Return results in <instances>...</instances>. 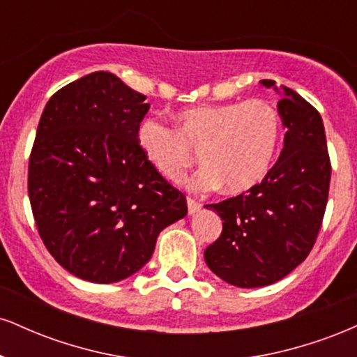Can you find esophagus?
<instances>
[{"instance_id":"34e87169","label":"esophagus","mask_w":357,"mask_h":357,"mask_svg":"<svg viewBox=\"0 0 357 357\" xmlns=\"http://www.w3.org/2000/svg\"><path fill=\"white\" fill-rule=\"evenodd\" d=\"M186 204H188V213H190V215H195V213H198L199 210H202V204L192 198H188Z\"/></svg>"}]
</instances>
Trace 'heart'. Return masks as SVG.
Instances as JSON below:
<instances>
[{
    "mask_svg": "<svg viewBox=\"0 0 357 357\" xmlns=\"http://www.w3.org/2000/svg\"><path fill=\"white\" fill-rule=\"evenodd\" d=\"M176 129L155 119L137 127V146L166 179L178 181L202 154L206 167L191 188L241 195L268 174L280 142L282 122L264 100L198 105L176 114Z\"/></svg>",
    "mask_w": 357,
    "mask_h": 357,
    "instance_id": "1",
    "label": "heart"
}]
</instances>
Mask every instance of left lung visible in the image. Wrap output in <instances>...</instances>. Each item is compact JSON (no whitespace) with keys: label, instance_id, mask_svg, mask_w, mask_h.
Here are the masks:
<instances>
[{"label":"left lung","instance_id":"1","mask_svg":"<svg viewBox=\"0 0 357 357\" xmlns=\"http://www.w3.org/2000/svg\"><path fill=\"white\" fill-rule=\"evenodd\" d=\"M282 96L287 132L278 161L258 186L204 208L223 231L204 250V261L227 284L255 289L289 275L314 247L326 211L331 161L321 114L296 90L260 80Z\"/></svg>","mask_w":357,"mask_h":357}]
</instances>
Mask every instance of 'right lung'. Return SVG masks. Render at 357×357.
Here are the masks:
<instances>
[{
    "label": "right lung",
    "instance_id": "1",
    "mask_svg": "<svg viewBox=\"0 0 357 357\" xmlns=\"http://www.w3.org/2000/svg\"><path fill=\"white\" fill-rule=\"evenodd\" d=\"M146 96L110 72L65 85L45 105L28 166V196L52 257L82 280L114 284L153 257L186 199L137 146Z\"/></svg>",
    "mask_w": 357,
    "mask_h": 357
}]
</instances>
